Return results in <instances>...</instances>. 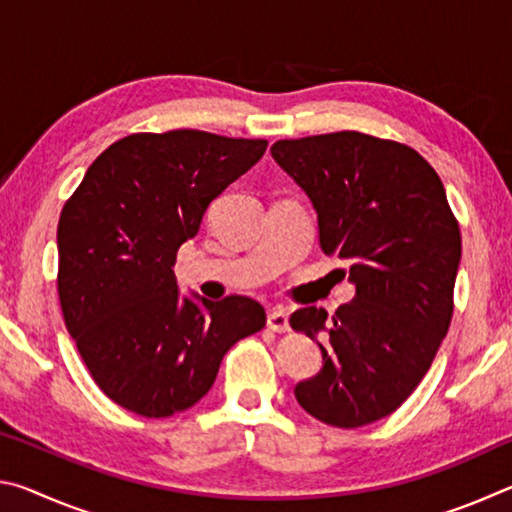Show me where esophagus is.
I'll list each match as a JSON object with an SVG mask.
<instances>
[{
  "label": "esophagus",
  "mask_w": 512,
  "mask_h": 512,
  "mask_svg": "<svg viewBox=\"0 0 512 512\" xmlns=\"http://www.w3.org/2000/svg\"><path fill=\"white\" fill-rule=\"evenodd\" d=\"M266 325L271 332H277V334L289 332V314L284 309H273L266 318Z\"/></svg>",
  "instance_id": "1"
}]
</instances>
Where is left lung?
Masks as SVG:
<instances>
[{"label":"left lung","instance_id":"left-lung-1","mask_svg":"<svg viewBox=\"0 0 512 512\" xmlns=\"http://www.w3.org/2000/svg\"><path fill=\"white\" fill-rule=\"evenodd\" d=\"M271 153L314 203L323 253L345 259L357 287L332 318L323 307L291 316L296 332L323 339V370L296 400L332 427H363L400 409L445 339L458 221L436 169L402 142L341 131L277 140Z\"/></svg>","mask_w":512,"mask_h":512}]
</instances>
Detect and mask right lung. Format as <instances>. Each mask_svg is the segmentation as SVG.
Here are the masks:
<instances>
[{
    "label": "right lung",
    "instance_id": "add662e5",
    "mask_svg": "<svg viewBox=\"0 0 512 512\" xmlns=\"http://www.w3.org/2000/svg\"><path fill=\"white\" fill-rule=\"evenodd\" d=\"M266 140L205 131L133 133L85 171L58 221L67 332L106 397L169 418L210 391L232 345L266 325L244 296H178L176 253L207 205L253 167Z\"/></svg>",
    "mask_w": 512,
    "mask_h": 512
}]
</instances>
